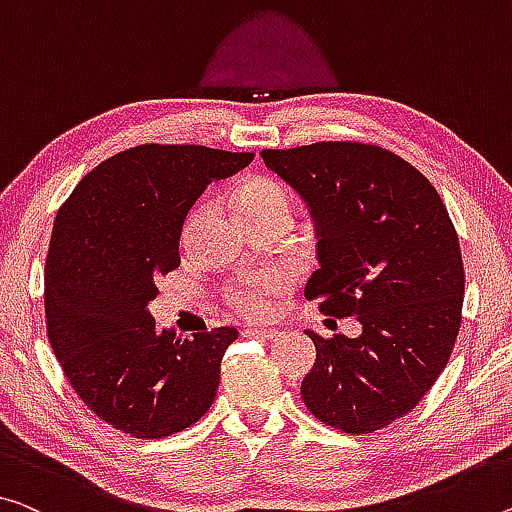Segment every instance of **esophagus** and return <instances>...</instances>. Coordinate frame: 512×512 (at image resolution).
Returning <instances> with one entry per match:
<instances>
[{"instance_id": "obj_1", "label": "esophagus", "mask_w": 512, "mask_h": 512, "mask_svg": "<svg viewBox=\"0 0 512 512\" xmlns=\"http://www.w3.org/2000/svg\"><path fill=\"white\" fill-rule=\"evenodd\" d=\"M247 336H251V338H263V341H274V338H279V329H254V327H251V329H247V332H245Z\"/></svg>"}]
</instances>
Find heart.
<instances>
[{"label": "heart", "mask_w": 512, "mask_h": 512, "mask_svg": "<svg viewBox=\"0 0 512 512\" xmlns=\"http://www.w3.org/2000/svg\"><path fill=\"white\" fill-rule=\"evenodd\" d=\"M235 208L240 217L290 212V192L274 178H251L235 194ZM290 277L283 270H272L256 277H242L224 288V302L242 318L261 320L270 316L272 300L288 288Z\"/></svg>", "instance_id": "obj_1"}]
</instances>
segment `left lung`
<instances>
[{
	"label": "left lung",
	"instance_id": "1",
	"mask_svg": "<svg viewBox=\"0 0 512 512\" xmlns=\"http://www.w3.org/2000/svg\"><path fill=\"white\" fill-rule=\"evenodd\" d=\"M263 162L302 196L320 267L306 300L361 334L322 338L302 382L309 412L350 435L410 414L448 364L460 332L465 267L442 196L403 157L361 141L267 148Z\"/></svg>",
	"mask_w": 512,
	"mask_h": 512
}]
</instances>
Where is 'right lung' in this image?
<instances>
[{"mask_svg": "<svg viewBox=\"0 0 512 512\" xmlns=\"http://www.w3.org/2000/svg\"><path fill=\"white\" fill-rule=\"evenodd\" d=\"M251 160L208 146L141 144L89 171L57 212L45 261L47 338L82 403L125 435H174L217 396L238 329L157 332L148 302L160 293L157 279L180 265L196 199Z\"/></svg>", "mask_w": 512, "mask_h": 512, "instance_id": "obj_1", "label": "right lung"}]
</instances>
